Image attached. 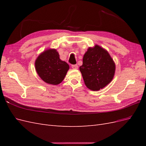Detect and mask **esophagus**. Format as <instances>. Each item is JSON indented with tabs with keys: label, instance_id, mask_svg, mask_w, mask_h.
I'll return each instance as SVG.
<instances>
[{
	"label": "esophagus",
	"instance_id": "esophagus-1",
	"mask_svg": "<svg viewBox=\"0 0 146 146\" xmlns=\"http://www.w3.org/2000/svg\"><path fill=\"white\" fill-rule=\"evenodd\" d=\"M71 66L74 69H78V65L77 64H72Z\"/></svg>",
	"mask_w": 146,
	"mask_h": 146
}]
</instances>
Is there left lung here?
Returning a JSON list of instances; mask_svg holds the SVG:
<instances>
[{
    "label": "left lung",
    "mask_w": 146,
    "mask_h": 146,
    "mask_svg": "<svg viewBox=\"0 0 146 146\" xmlns=\"http://www.w3.org/2000/svg\"><path fill=\"white\" fill-rule=\"evenodd\" d=\"M79 69L86 87L96 91L112 81L116 65L108 52L96 44L88 48L83 55V64Z\"/></svg>",
    "instance_id": "8db88e82"
}]
</instances>
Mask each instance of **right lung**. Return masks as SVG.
Listing matches in <instances>:
<instances>
[{"label":"right lung","mask_w":146,"mask_h":146,"mask_svg":"<svg viewBox=\"0 0 146 146\" xmlns=\"http://www.w3.org/2000/svg\"><path fill=\"white\" fill-rule=\"evenodd\" d=\"M35 69L42 80L50 85H58L69 69V64L60 58L55 48H48L38 55L35 62Z\"/></svg>","instance_id":"1"}]
</instances>
